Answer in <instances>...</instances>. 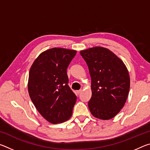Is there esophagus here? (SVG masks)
I'll return each instance as SVG.
<instances>
[{
	"label": "esophagus",
	"instance_id": "1",
	"mask_svg": "<svg viewBox=\"0 0 150 150\" xmlns=\"http://www.w3.org/2000/svg\"><path fill=\"white\" fill-rule=\"evenodd\" d=\"M81 92H82V90H79L76 91V93H77V95H79Z\"/></svg>",
	"mask_w": 150,
	"mask_h": 150
}]
</instances>
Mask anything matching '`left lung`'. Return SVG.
Returning a JSON list of instances; mask_svg holds the SVG:
<instances>
[{
	"mask_svg": "<svg viewBox=\"0 0 150 150\" xmlns=\"http://www.w3.org/2000/svg\"><path fill=\"white\" fill-rule=\"evenodd\" d=\"M91 78L92 96L88 106L95 117L109 120L125 104L130 89V76L122 61L108 49L95 47L81 51Z\"/></svg>",
	"mask_w": 150,
	"mask_h": 150,
	"instance_id": "obj_1",
	"label": "left lung"
}]
</instances>
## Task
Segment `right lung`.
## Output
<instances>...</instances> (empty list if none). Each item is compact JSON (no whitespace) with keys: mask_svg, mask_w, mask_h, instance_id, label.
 <instances>
[{"mask_svg":"<svg viewBox=\"0 0 150 150\" xmlns=\"http://www.w3.org/2000/svg\"><path fill=\"white\" fill-rule=\"evenodd\" d=\"M76 53L52 48L40 54L30 68V97L40 115L52 124L63 122L72 115L77 96L68 85L67 69Z\"/></svg>","mask_w":150,"mask_h":150,"instance_id":"add662e5","label":"right lung"}]
</instances>
